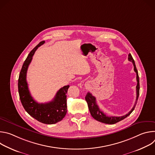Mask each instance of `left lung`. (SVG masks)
Here are the masks:
<instances>
[{"label": "left lung", "mask_w": 155, "mask_h": 155, "mask_svg": "<svg viewBox=\"0 0 155 155\" xmlns=\"http://www.w3.org/2000/svg\"><path fill=\"white\" fill-rule=\"evenodd\" d=\"M128 60L130 62H132L134 65V70L135 71V72L136 73V78H137V84L136 86V94H137V97H136V101L135 102V104L131 109L130 111L126 114L124 116H121V117H108L107 115H106L103 112H102L101 110H100L99 106L97 105L96 104V97L94 96H93L92 95V94H91L90 93L88 92L86 94V96H85V99L87 102V106L88 108H89L90 114L91 115V116L97 121H100L101 123H105V124H115L121 120H123V119H124L125 118H126L127 117H128L135 108V107L136 105V104L137 102V100L139 98V90H140V85H139V74H138V71L137 70L136 66L135 64V62L134 60L132 58L131 54L129 53L128 55Z\"/></svg>", "instance_id": "8db88e82"}]
</instances>
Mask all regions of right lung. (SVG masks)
<instances>
[{
    "label": "right lung",
    "instance_id": "obj_1",
    "mask_svg": "<svg viewBox=\"0 0 155 155\" xmlns=\"http://www.w3.org/2000/svg\"><path fill=\"white\" fill-rule=\"evenodd\" d=\"M45 41H40L30 52L21 68L18 78L19 98L26 111L37 121L52 124L61 121L67 113V94L69 85L64 86L56 93L53 101L47 103H38L31 96L26 81L27 71L35 51Z\"/></svg>",
    "mask_w": 155,
    "mask_h": 155
}]
</instances>
